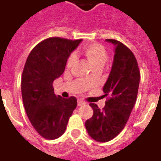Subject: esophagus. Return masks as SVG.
<instances>
[{
    "label": "esophagus",
    "instance_id": "esophagus-1",
    "mask_svg": "<svg viewBox=\"0 0 161 161\" xmlns=\"http://www.w3.org/2000/svg\"><path fill=\"white\" fill-rule=\"evenodd\" d=\"M84 105H85V102H83V101H81V100L77 101V106H84Z\"/></svg>",
    "mask_w": 161,
    "mask_h": 161
}]
</instances>
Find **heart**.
<instances>
[{
  "label": "heart",
  "mask_w": 161,
  "mask_h": 161,
  "mask_svg": "<svg viewBox=\"0 0 161 161\" xmlns=\"http://www.w3.org/2000/svg\"><path fill=\"white\" fill-rule=\"evenodd\" d=\"M83 55L85 59H87L89 65L93 69L103 68L108 59L106 50L100 44H92L85 47L83 50ZM75 61H76V57L73 55H70L67 61V68H72V65L75 64Z\"/></svg>",
  "instance_id": "1"
}]
</instances>
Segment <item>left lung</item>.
Listing matches in <instances>:
<instances>
[{
    "mask_svg": "<svg viewBox=\"0 0 161 161\" xmlns=\"http://www.w3.org/2000/svg\"><path fill=\"white\" fill-rule=\"evenodd\" d=\"M106 41L114 46L111 70L103 87L104 96L109 99L102 110L91 103L93 114L85 122L89 136L101 143L113 139L124 128L136 104L140 79L137 60L131 51L119 41Z\"/></svg>",
    "mask_w": 161,
    "mask_h": 161,
    "instance_id": "obj_1",
    "label": "left lung"
}]
</instances>
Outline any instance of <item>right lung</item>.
<instances>
[{"label":"right lung","mask_w":161,"mask_h":161,"mask_svg":"<svg viewBox=\"0 0 161 161\" xmlns=\"http://www.w3.org/2000/svg\"><path fill=\"white\" fill-rule=\"evenodd\" d=\"M81 41L49 38L36 45L25 61L22 75L24 107L34 128L47 139L64 133L77 105L75 97L56 96L53 81L64 72L68 57Z\"/></svg>","instance_id":"add662e5"}]
</instances>
